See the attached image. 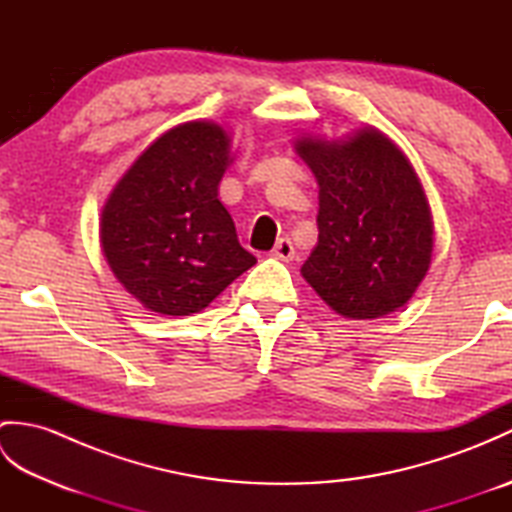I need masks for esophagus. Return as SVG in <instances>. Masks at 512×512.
Instances as JSON below:
<instances>
[{
  "mask_svg": "<svg viewBox=\"0 0 512 512\" xmlns=\"http://www.w3.org/2000/svg\"><path fill=\"white\" fill-rule=\"evenodd\" d=\"M270 255H273L275 259H281V262H290V259L295 257V246H292L288 237H281Z\"/></svg>",
  "mask_w": 512,
  "mask_h": 512,
  "instance_id": "34e87169",
  "label": "esophagus"
}]
</instances>
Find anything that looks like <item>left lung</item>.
<instances>
[{
	"instance_id": "8db88e82",
	"label": "left lung",
	"mask_w": 512,
	"mask_h": 512,
	"mask_svg": "<svg viewBox=\"0 0 512 512\" xmlns=\"http://www.w3.org/2000/svg\"><path fill=\"white\" fill-rule=\"evenodd\" d=\"M319 182V242L301 273L347 319L405 306L431 264L433 222L416 171L378 129L343 143L303 138Z\"/></svg>"
}]
</instances>
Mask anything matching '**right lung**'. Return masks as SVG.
<instances>
[{
	"instance_id": "add662e5",
	"label": "right lung",
	"mask_w": 512,
	"mask_h": 512,
	"mask_svg": "<svg viewBox=\"0 0 512 512\" xmlns=\"http://www.w3.org/2000/svg\"><path fill=\"white\" fill-rule=\"evenodd\" d=\"M220 125L169 129L116 184L101 217L107 264L151 312L187 317L257 264L217 200L228 167Z\"/></svg>"
}]
</instances>
